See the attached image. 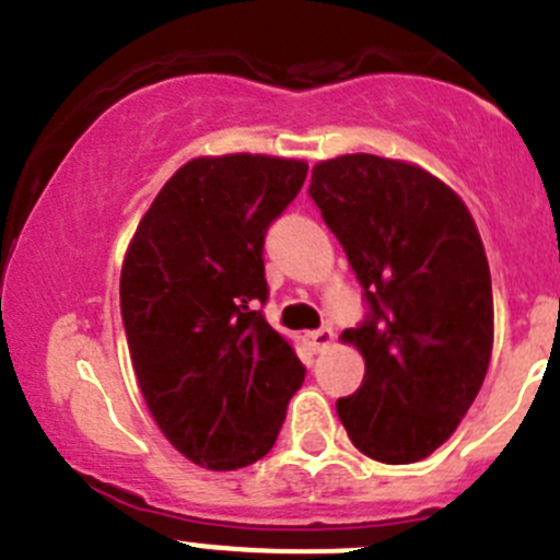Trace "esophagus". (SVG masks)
<instances>
[{
  "label": "esophagus",
  "instance_id": "34e87169",
  "mask_svg": "<svg viewBox=\"0 0 560 560\" xmlns=\"http://www.w3.org/2000/svg\"><path fill=\"white\" fill-rule=\"evenodd\" d=\"M304 340H307V346H310V351H324V348H329L331 346V340H335V331L331 329H315V331H307V335H304Z\"/></svg>",
  "mask_w": 560,
  "mask_h": 560
}]
</instances>
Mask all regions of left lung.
Here are the masks:
<instances>
[{"instance_id": "obj_1", "label": "left lung", "mask_w": 560, "mask_h": 560, "mask_svg": "<svg viewBox=\"0 0 560 560\" xmlns=\"http://www.w3.org/2000/svg\"><path fill=\"white\" fill-rule=\"evenodd\" d=\"M310 198L370 307L342 331L364 381L337 400V417L362 455L424 460L455 433L490 364L492 282L474 218L419 165L362 152L315 165Z\"/></svg>"}]
</instances>
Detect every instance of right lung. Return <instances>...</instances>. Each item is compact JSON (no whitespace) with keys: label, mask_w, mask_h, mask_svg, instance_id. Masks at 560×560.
<instances>
[{"label":"right lung","mask_w":560,"mask_h":560,"mask_svg":"<svg viewBox=\"0 0 560 560\" xmlns=\"http://www.w3.org/2000/svg\"><path fill=\"white\" fill-rule=\"evenodd\" d=\"M307 163L269 154L196 158L138 223L119 280L121 320L149 413L209 470L261 460L304 364L267 302L264 236L302 190Z\"/></svg>","instance_id":"1"}]
</instances>
